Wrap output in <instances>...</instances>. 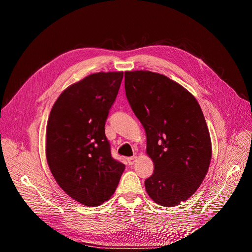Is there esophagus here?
I'll return each mask as SVG.
<instances>
[{
  "mask_svg": "<svg viewBox=\"0 0 252 252\" xmlns=\"http://www.w3.org/2000/svg\"><path fill=\"white\" fill-rule=\"evenodd\" d=\"M136 156H133V157H129V158H127V161H128V164L129 165H133L134 164V162H135V160H136Z\"/></svg>",
  "mask_w": 252,
  "mask_h": 252,
  "instance_id": "1",
  "label": "esophagus"
}]
</instances>
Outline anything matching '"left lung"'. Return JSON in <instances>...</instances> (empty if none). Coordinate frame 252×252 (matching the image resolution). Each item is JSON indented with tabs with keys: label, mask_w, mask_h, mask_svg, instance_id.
<instances>
[{
	"label": "left lung",
	"mask_w": 252,
	"mask_h": 252,
	"mask_svg": "<svg viewBox=\"0 0 252 252\" xmlns=\"http://www.w3.org/2000/svg\"><path fill=\"white\" fill-rule=\"evenodd\" d=\"M126 95L147 134L154 173L150 198L173 207L199 189L212 159V141L200 105L181 85L151 71L125 72Z\"/></svg>",
	"instance_id": "8db88e82"
}]
</instances>
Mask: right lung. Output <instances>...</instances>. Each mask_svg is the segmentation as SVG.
Returning <instances> with one entry per match:
<instances>
[{"label":"right lung","instance_id":"obj_1","mask_svg":"<svg viewBox=\"0 0 252 252\" xmlns=\"http://www.w3.org/2000/svg\"><path fill=\"white\" fill-rule=\"evenodd\" d=\"M123 77L124 72H99L71 85L48 118V165L61 189L86 206L109 200L126 167L111 156L104 134Z\"/></svg>","mask_w":252,"mask_h":252}]
</instances>
